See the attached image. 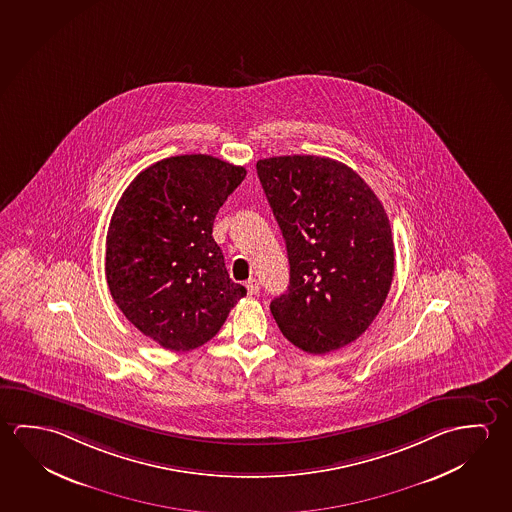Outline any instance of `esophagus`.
Segmentation results:
<instances>
[{
	"mask_svg": "<svg viewBox=\"0 0 512 512\" xmlns=\"http://www.w3.org/2000/svg\"><path fill=\"white\" fill-rule=\"evenodd\" d=\"M246 289H248V294H257L260 291V284L257 278H250L248 282H246Z\"/></svg>",
	"mask_w": 512,
	"mask_h": 512,
	"instance_id": "34e87169",
	"label": "esophagus"
}]
</instances>
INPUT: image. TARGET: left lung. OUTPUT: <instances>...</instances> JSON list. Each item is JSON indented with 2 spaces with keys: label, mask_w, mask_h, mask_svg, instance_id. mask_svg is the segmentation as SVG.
<instances>
[{
  "label": "left lung",
  "mask_w": 512,
  "mask_h": 512,
  "mask_svg": "<svg viewBox=\"0 0 512 512\" xmlns=\"http://www.w3.org/2000/svg\"><path fill=\"white\" fill-rule=\"evenodd\" d=\"M257 175L291 266L271 314L303 352L339 350L368 330L391 289L386 210L361 176L328 157L262 159Z\"/></svg>",
  "instance_id": "obj_1"
}]
</instances>
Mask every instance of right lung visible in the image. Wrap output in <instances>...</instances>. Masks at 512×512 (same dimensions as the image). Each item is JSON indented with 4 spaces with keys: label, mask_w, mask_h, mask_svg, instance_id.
Masks as SVG:
<instances>
[{
    "label": "right lung",
    "mask_w": 512,
    "mask_h": 512,
    "mask_svg": "<svg viewBox=\"0 0 512 512\" xmlns=\"http://www.w3.org/2000/svg\"><path fill=\"white\" fill-rule=\"evenodd\" d=\"M246 169L210 155L159 160L135 176L110 219L105 277L126 319L173 352L210 341L246 294L212 237Z\"/></svg>",
    "instance_id": "right-lung-1"
}]
</instances>
